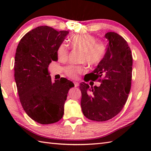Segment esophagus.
Here are the masks:
<instances>
[{
  "mask_svg": "<svg viewBox=\"0 0 151 151\" xmlns=\"http://www.w3.org/2000/svg\"><path fill=\"white\" fill-rule=\"evenodd\" d=\"M74 84H75V87H78V85H79V83L78 82H76V81H74Z\"/></svg>",
  "mask_w": 151,
  "mask_h": 151,
  "instance_id": "esophagus-1",
  "label": "esophagus"
}]
</instances>
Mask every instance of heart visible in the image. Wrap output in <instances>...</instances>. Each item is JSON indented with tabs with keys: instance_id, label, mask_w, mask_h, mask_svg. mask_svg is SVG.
I'll return each mask as SVG.
<instances>
[{
	"instance_id": "obj_1",
	"label": "heart",
	"mask_w": 151,
	"mask_h": 151,
	"mask_svg": "<svg viewBox=\"0 0 151 151\" xmlns=\"http://www.w3.org/2000/svg\"><path fill=\"white\" fill-rule=\"evenodd\" d=\"M69 44L73 49L82 51L81 61L87 62L89 65H96L104 59L106 52L105 45L97 42L93 36L89 34H76L69 38ZM58 58L60 61H65L68 56V50L63 43L57 49ZM86 67L81 65H69L65 69V73L69 77L76 78L78 75L86 71Z\"/></svg>"
}]
</instances>
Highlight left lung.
<instances>
[{"instance_id": "8db88e82", "label": "left lung", "mask_w": 151, "mask_h": 151, "mask_svg": "<svg viewBox=\"0 0 151 151\" xmlns=\"http://www.w3.org/2000/svg\"><path fill=\"white\" fill-rule=\"evenodd\" d=\"M104 37L108 43L104 59L87 74L93 81L103 77L101 85L90 88L85 82L80 84L83 114L95 121H108L119 113L127 102L132 81V56L126 40L113 32Z\"/></svg>"}]
</instances>
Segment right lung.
I'll list each match as a JSON object with an SVG mask.
<instances>
[{"instance_id":"add662e5","label":"right lung","mask_w":151,"mask_h":151,"mask_svg":"<svg viewBox=\"0 0 151 151\" xmlns=\"http://www.w3.org/2000/svg\"><path fill=\"white\" fill-rule=\"evenodd\" d=\"M69 33L38 27L22 37L16 50L14 76L19 99L27 115L38 123L52 124L62 118L67 93L75 86L65 78L52 82L47 70L52 61H58V47Z\"/></svg>"}]
</instances>
